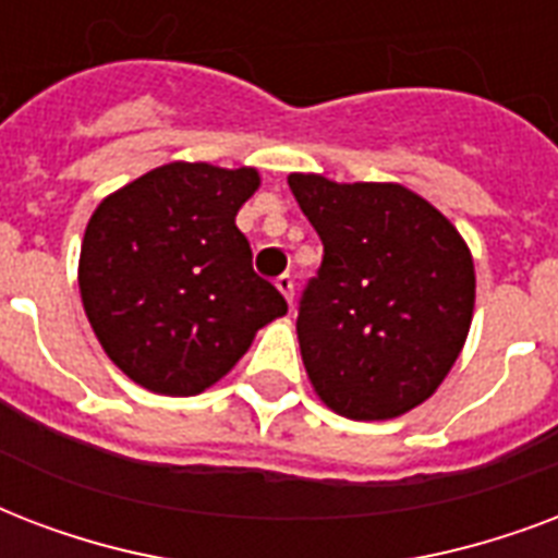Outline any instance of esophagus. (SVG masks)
<instances>
[{
    "label": "esophagus",
    "instance_id": "obj_1",
    "mask_svg": "<svg viewBox=\"0 0 558 558\" xmlns=\"http://www.w3.org/2000/svg\"><path fill=\"white\" fill-rule=\"evenodd\" d=\"M276 288L284 293V300L293 302V276L291 274L279 276V279H276Z\"/></svg>",
    "mask_w": 558,
    "mask_h": 558
}]
</instances>
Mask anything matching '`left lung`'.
Instances as JSON below:
<instances>
[{"label": "left lung", "instance_id": "left-lung-1", "mask_svg": "<svg viewBox=\"0 0 558 558\" xmlns=\"http://www.w3.org/2000/svg\"><path fill=\"white\" fill-rule=\"evenodd\" d=\"M323 241L300 296L302 364L328 408L375 422L434 396L465 343L472 253L442 211L396 183L288 177Z\"/></svg>", "mask_w": 558, "mask_h": 558}]
</instances>
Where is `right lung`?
I'll return each instance as SVG.
<instances>
[{"label": "right lung", "mask_w": 558, "mask_h": 558, "mask_svg": "<svg viewBox=\"0 0 558 558\" xmlns=\"http://www.w3.org/2000/svg\"><path fill=\"white\" fill-rule=\"evenodd\" d=\"M256 189V168L168 162L93 211L81 300L107 357L145 390L203 392L288 311L235 227Z\"/></svg>", "instance_id": "right-lung-1"}]
</instances>
